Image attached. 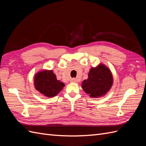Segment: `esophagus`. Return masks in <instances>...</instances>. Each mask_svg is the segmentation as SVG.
<instances>
[{"mask_svg": "<svg viewBox=\"0 0 146 146\" xmlns=\"http://www.w3.org/2000/svg\"><path fill=\"white\" fill-rule=\"evenodd\" d=\"M70 82H72V83H76L77 82V80L76 78H72L71 80H70Z\"/></svg>", "mask_w": 146, "mask_h": 146, "instance_id": "esophagus-1", "label": "esophagus"}]
</instances>
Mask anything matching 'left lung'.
Wrapping results in <instances>:
<instances>
[{
    "mask_svg": "<svg viewBox=\"0 0 146 146\" xmlns=\"http://www.w3.org/2000/svg\"><path fill=\"white\" fill-rule=\"evenodd\" d=\"M113 84L110 69L103 63L91 68L86 80L82 83V88L92 98H99L107 94Z\"/></svg>",
    "mask_w": 146,
    "mask_h": 146,
    "instance_id": "obj_1",
    "label": "left lung"
}]
</instances>
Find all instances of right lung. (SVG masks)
Here are the masks:
<instances>
[{
  "instance_id": "obj_1",
  "label": "right lung",
  "mask_w": 146,
  "mask_h": 146,
  "mask_svg": "<svg viewBox=\"0 0 146 146\" xmlns=\"http://www.w3.org/2000/svg\"><path fill=\"white\" fill-rule=\"evenodd\" d=\"M33 83L35 89L47 98L56 96L65 86L57 80L52 70L44 69L35 75Z\"/></svg>"
}]
</instances>
